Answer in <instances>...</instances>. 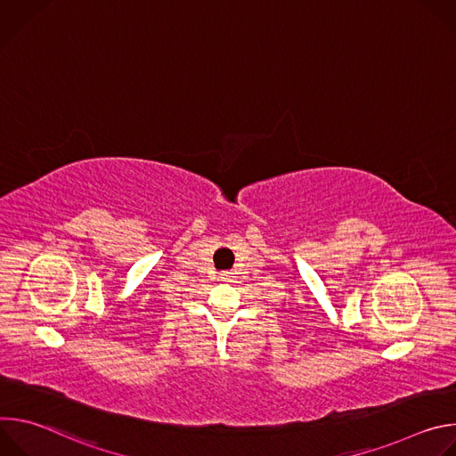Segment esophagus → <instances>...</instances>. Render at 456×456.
I'll return each instance as SVG.
<instances>
[{"label":"esophagus","instance_id":"esophagus-1","mask_svg":"<svg viewBox=\"0 0 456 456\" xmlns=\"http://www.w3.org/2000/svg\"><path fill=\"white\" fill-rule=\"evenodd\" d=\"M229 274H231V273H224V274H222V280H229V278H231Z\"/></svg>","mask_w":456,"mask_h":456}]
</instances>
